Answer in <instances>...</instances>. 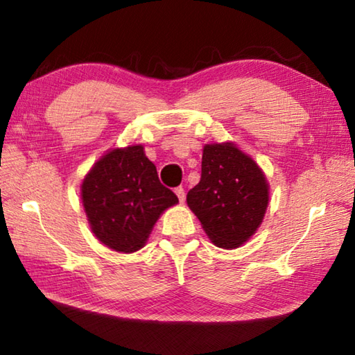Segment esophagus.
I'll use <instances>...</instances> for the list:
<instances>
[{
	"label": "esophagus",
	"instance_id": "obj_1",
	"mask_svg": "<svg viewBox=\"0 0 355 355\" xmlns=\"http://www.w3.org/2000/svg\"><path fill=\"white\" fill-rule=\"evenodd\" d=\"M175 194H177V197H178L180 203H184L186 196H184V189L182 188V186H178V188H175Z\"/></svg>",
	"mask_w": 355,
	"mask_h": 355
}]
</instances>
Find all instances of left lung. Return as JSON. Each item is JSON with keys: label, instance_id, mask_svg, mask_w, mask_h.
Returning <instances> with one entry per match:
<instances>
[{"label": "left lung", "instance_id": "1", "mask_svg": "<svg viewBox=\"0 0 355 355\" xmlns=\"http://www.w3.org/2000/svg\"><path fill=\"white\" fill-rule=\"evenodd\" d=\"M186 202L214 245L236 249L261 225L269 203L268 178L235 142L205 144L202 177Z\"/></svg>", "mask_w": 355, "mask_h": 355}]
</instances>
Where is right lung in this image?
<instances>
[{"mask_svg": "<svg viewBox=\"0 0 355 355\" xmlns=\"http://www.w3.org/2000/svg\"><path fill=\"white\" fill-rule=\"evenodd\" d=\"M81 200L95 238L122 254L144 248L159 216L178 203L141 144L107 150L83 178Z\"/></svg>", "mask_w": 355, "mask_h": 355, "instance_id": "add662e5", "label": "right lung"}]
</instances>
